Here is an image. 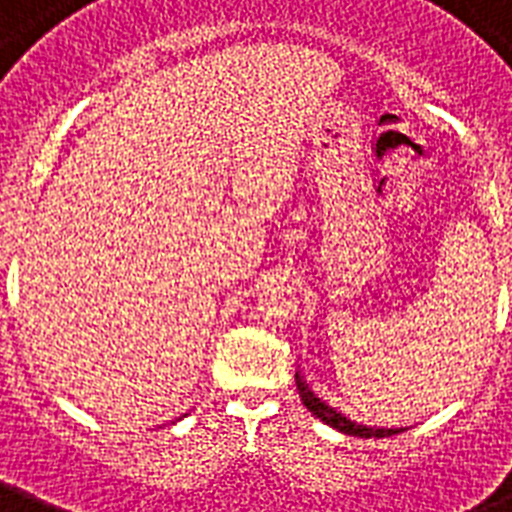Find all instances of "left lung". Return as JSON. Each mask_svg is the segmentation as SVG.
<instances>
[{
	"label": "left lung",
	"instance_id": "left-lung-1",
	"mask_svg": "<svg viewBox=\"0 0 512 512\" xmlns=\"http://www.w3.org/2000/svg\"><path fill=\"white\" fill-rule=\"evenodd\" d=\"M296 390H299V398L307 406L312 414L320 419V422L330 424L333 429H341L346 435L354 437H390L403 432L401 427H380V424H369V422H359V419H351V414H343L341 409H336L333 403H328L325 398L315 393V390L309 388L307 380H304L299 372H296Z\"/></svg>",
	"mask_w": 512,
	"mask_h": 512
}]
</instances>
